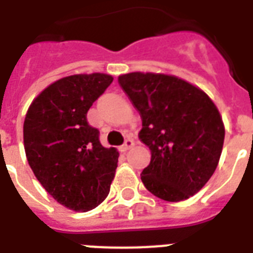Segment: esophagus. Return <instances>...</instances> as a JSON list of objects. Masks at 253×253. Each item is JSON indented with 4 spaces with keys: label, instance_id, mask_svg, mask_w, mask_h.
<instances>
[{
    "label": "esophagus",
    "instance_id": "obj_1",
    "mask_svg": "<svg viewBox=\"0 0 253 253\" xmlns=\"http://www.w3.org/2000/svg\"><path fill=\"white\" fill-rule=\"evenodd\" d=\"M132 146H134V142H132V140L128 138V139H126V140H125V144L122 146V148H123V151H127V150H130Z\"/></svg>",
    "mask_w": 253,
    "mask_h": 253
}]
</instances>
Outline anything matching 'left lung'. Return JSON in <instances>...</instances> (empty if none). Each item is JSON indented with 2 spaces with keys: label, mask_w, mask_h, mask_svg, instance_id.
<instances>
[{
  "label": "left lung",
  "mask_w": 253,
  "mask_h": 253,
  "mask_svg": "<svg viewBox=\"0 0 253 253\" xmlns=\"http://www.w3.org/2000/svg\"><path fill=\"white\" fill-rule=\"evenodd\" d=\"M118 83L142 118L139 139L151 151L142 181L154 196L184 201L204 188L224 140L220 114L209 95L178 77L134 72Z\"/></svg>",
  "instance_id": "left-lung-1"
}]
</instances>
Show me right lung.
<instances>
[{"instance_id":"add662e5","label":"right lung","mask_w":253,"mask_h":253,"mask_svg":"<svg viewBox=\"0 0 253 253\" xmlns=\"http://www.w3.org/2000/svg\"><path fill=\"white\" fill-rule=\"evenodd\" d=\"M111 83L105 73L64 77L45 87L26 114L23 143L34 174L53 200L75 211L97 208L114 178L118 151L105 148L86 119Z\"/></svg>"}]
</instances>
